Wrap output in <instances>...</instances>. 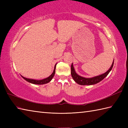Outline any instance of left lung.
Listing matches in <instances>:
<instances>
[{
    "instance_id": "obj_1",
    "label": "left lung",
    "mask_w": 128,
    "mask_h": 128,
    "mask_svg": "<svg viewBox=\"0 0 128 128\" xmlns=\"http://www.w3.org/2000/svg\"><path fill=\"white\" fill-rule=\"evenodd\" d=\"M113 64H114V60L112 64V66H110V69L108 70L107 72H106L105 73H104V74H103L102 75L97 76H95L92 78H83L78 75L76 73L74 68V66H73V65L72 64L71 66V74L73 79L74 80V81L78 83V84H79V85H94V84H96L98 82H100V81H102L103 78L107 76L108 74H109L110 72V70H112L113 66Z\"/></svg>"
}]
</instances>
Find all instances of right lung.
<instances>
[{
  "label": "right lung",
  "instance_id": "right-lung-1",
  "mask_svg": "<svg viewBox=\"0 0 128 128\" xmlns=\"http://www.w3.org/2000/svg\"><path fill=\"white\" fill-rule=\"evenodd\" d=\"M56 65L55 66H54V71L53 72L52 74L50 76L48 77L47 78H44V79H43V80H34V79H31V78H24L22 76H21L25 80H26L27 81H28V82L32 83V84H37V85H43V84H47L50 81H51V80L52 79V78H53L54 74H55V72H56Z\"/></svg>",
  "mask_w": 128,
  "mask_h": 128
}]
</instances>
